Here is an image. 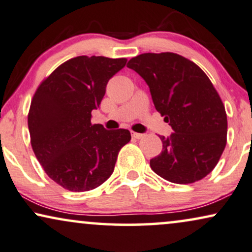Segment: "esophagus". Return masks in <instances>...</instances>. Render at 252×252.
Instances as JSON below:
<instances>
[{
  "label": "esophagus",
  "mask_w": 252,
  "mask_h": 252,
  "mask_svg": "<svg viewBox=\"0 0 252 252\" xmlns=\"http://www.w3.org/2000/svg\"><path fill=\"white\" fill-rule=\"evenodd\" d=\"M132 137L136 139H140V138H143L144 135L143 133H138V132H132Z\"/></svg>",
  "instance_id": "esophagus-1"
}]
</instances>
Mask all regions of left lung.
I'll use <instances>...</instances> for the list:
<instances>
[{
    "label": "left lung",
    "mask_w": 252,
    "mask_h": 252,
    "mask_svg": "<svg viewBox=\"0 0 252 252\" xmlns=\"http://www.w3.org/2000/svg\"><path fill=\"white\" fill-rule=\"evenodd\" d=\"M126 66L145 80L154 107L174 131L160 137L162 151L150 160L151 168L177 184L204 179L227 143L226 110L209 77L175 53L140 54Z\"/></svg>",
    "instance_id": "left-lung-1"
}]
</instances>
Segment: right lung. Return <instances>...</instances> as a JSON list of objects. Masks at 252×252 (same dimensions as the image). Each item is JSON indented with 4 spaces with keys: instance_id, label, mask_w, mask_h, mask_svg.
<instances>
[{
    "instance_id": "obj_1",
    "label": "right lung",
    "mask_w": 252,
    "mask_h": 252,
    "mask_svg": "<svg viewBox=\"0 0 252 252\" xmlns=\"http://www.w3.org/2000/svg\"><path fill=\"white\" fill-rule=\"evenodd\" d=\"M126 64V59L77 56L54 70L33 95L28 116L33 152L47 175L66 190L101 186L131 139L129 130L91 123L107 83Z\"/></svg>"
}]
</instances>
